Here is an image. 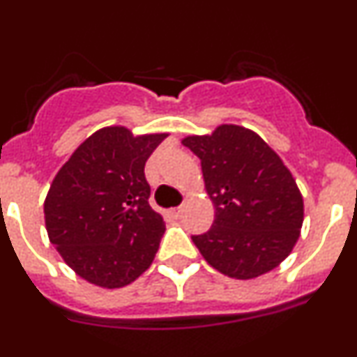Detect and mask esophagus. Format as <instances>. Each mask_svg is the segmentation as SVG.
Instances as JSON below:
<instances>
[{
    "instance_id": "obj_1",
    "label": "esophagus",
    "mask_w": 357,
    "mask_h": 357,
    "mask_svg": "<svg viewBox=\"0 0 357 357\" xmlns=\"http://www.w3.org/2000/svg\"><path fill=\"white\" fill-rule=\"evenodd\" d=\"M181 214H183V207H174V208H171V215H172V218H174V219H178Z\"/></svg>"
}]
</instances>
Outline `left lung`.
<instances>
[{
  "mask_svg": "<svg viewBox=\"0 0 357 357\" xmlns=\"http://www.w3.org/2000/svg\"><path fill=\"white\" fill-rule=\"evenodd\" d=\"M181 143L200 158L215 208L211 229L192 236L205 261L236 280L280 266L301 236L304 200L278 153L257 132L235 124Z\"/></svg>",
  "mask_w": 357,
  "mask_h": 357,
  "instance_id": "1",
  "label": "left lung"
}]
</instances>
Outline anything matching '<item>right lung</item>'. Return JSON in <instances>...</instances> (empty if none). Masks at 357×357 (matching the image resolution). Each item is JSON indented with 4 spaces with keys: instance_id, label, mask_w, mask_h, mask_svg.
<instances>
[{
    "instance_id": "right-lung-1",
    "label": "right lung",
    "mask_w": 357,
    "mask_h": 357,
    "mask_svg": "<svg viewBox=\"0 0 357 357\" xmlns=\"http://www.w3.org/2000/svg\"><path fill=\"white\" fill-rule=\"evenodd\" d=\"M165 138L98 129L56 172L45 200L46 231L86 282L121 289L152 264L165 222L149 204L145 162Z\"/></svg>"
}]
</instances>
